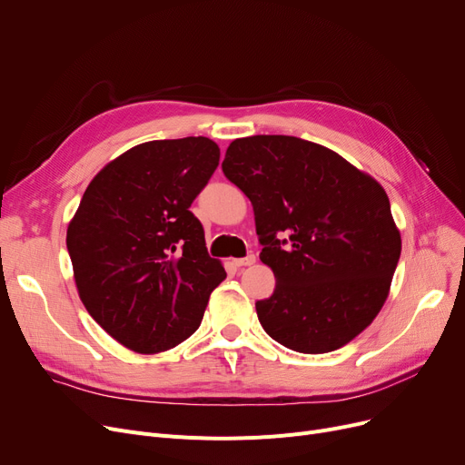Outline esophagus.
<instances>
[{
	"instance_id": "1",
	"label": "esophagus",
	"mask_w": 465,
	"mask_h": 465,
	"mask_svg": "<svg viewBox=\"0 0 465 465\" xmlns=\"http://www.w3.org/2000/svg\"><path fill=\"white\" fill-rule=\"evenodd\" d=\"M256 262V256L254 254H249V256H245V258H237V260H233V263L237 265V267H245V265H252Z\"/></svg>"
}]
</instances>
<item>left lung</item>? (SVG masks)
<instances>
[{
	"label": "left lung",
	"instance_id": "obj_1",
	"mask_svg": "<svg viewBox=\"0 0 465 465\" xmlns=\"http://www.w3.org/2000/svg\"><path fill=\"white\" fill-rule=\"evenodd\" d=\"M223 171L251 200L260 260L277 279L256 302L265 333L303 354L347 345L379 314L401 254L382 186L292 135L235 139Z\"/></svg>",
	"mask_w": 465,
	"mask_h": 465
}]
</instances>
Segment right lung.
Returning a JSON list of instances; mask_svg holds the SVG:
<instances>
[{
	"mask_svg": "<svg viewBox=\"0 0 465 465\" xmlns=\"http://www.w3.org/2000/svg\"><path fill=\"white\" fill-rule=\"evenodd\" d=\"M218 158L207 137L137 144L92 179L69 223L67 252L86 311L135 352L183 343L226 279L190 211Z\"/></svg>",
	"mask_w": 465,
	"mask_h": 465,
	"instance_id": "right-lung-1",
	"label": "right lung"
}]
</instances>
